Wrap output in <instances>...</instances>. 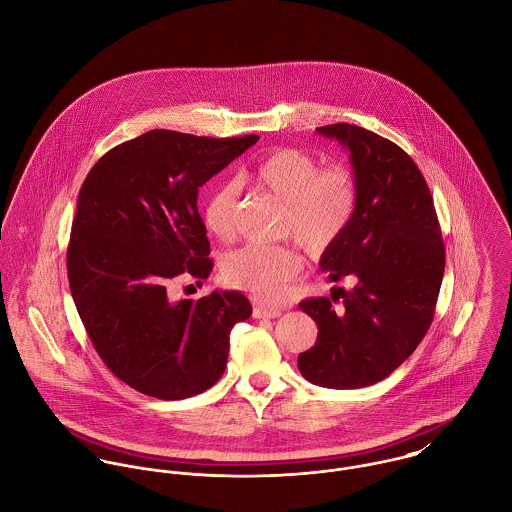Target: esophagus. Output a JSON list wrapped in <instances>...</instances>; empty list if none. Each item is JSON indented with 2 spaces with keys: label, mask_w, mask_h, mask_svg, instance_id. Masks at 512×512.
<instances>
[{
  "label": "esophagus",
  "mask_w": 512,
  "mask_h": 512,
  "mask_svg": "<svg viewBox=\"0 0 512 512\" xmlns=\"http://www.w3.org/2000/svg\"><path fill=\"white\" fill-rule=\"evenodd\" d=\"M252 315H254L256 319H276V317H280V315H282V311H280V309H274V307H262V305H254V309H252Z\"/></svg>",
  "instance_id": "esophagus-1"
}]
</instances>
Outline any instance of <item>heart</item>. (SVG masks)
Instances as JSON below:
<instances>
[{
	"label": "heart",
	"mask_w": 512,
	"mask_h": 512,
	"mask_svg": "<svg viewBox=\"0 0 512 512\" xmlns=\"http://www.w3.org/2000/svg\"><path fill=\"white\" fill-rule=\"evenodd\" d=\"M246 179L284 205L282 234L293 236L309 254H323L347 230L357 211L359 187L351 167L319 159L303 149L280 147L260 157ZM240 187L219 183L203 205V220L217 238H230L236 226ZM303 258L292 246L248 244L224 254L222 282L262 301H278L301 272Z\"/></svg>",
	"instance_id": "b5f03b06"
}]
</instances>
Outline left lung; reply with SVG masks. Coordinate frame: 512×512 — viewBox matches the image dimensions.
<instances>
[{
  "instance_id": "8db88e82",
  "label": "left lung",
  "mask_w": 512,
  "mask_h": 512,
  "mask_svg": "<svg viewBox=\"0 0 512 512\" xmlns=\"http://www.w3.org/2000/svg\"><path fill=\"white\" fill-rule=\"evenodd\" d=\"M317 132L349 149L359 187L355 217L319 268L331 282L349 278L355 286L337 288L341 311L329 297L299 303L319 333L297 368L317 386L365 388L394 372L428 333L445 248L430 187L402 147L345 122Z\"/></svg>"
}]
</instances>
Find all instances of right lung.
<instances>
[{
	"mask_svg": "<svg viewBox=\"0 0 512 512\" xmlns=\"http://www.w3.org/2000/svg\"><path fill=\"white\" fill-rule=\"evenodd\" d=\"M256 142L151 130L104 153L80 187L67 250L74 305L104 365L142 394L211 388L232 327L252 315L240 292L173 301L171 286L209 278L199 187Z\"/></svg>",
	"mask_w": 512,
	"mask_h": 512,
	"instance_id": "obj_1",
	"label": "right lung"
}]
</instances>
